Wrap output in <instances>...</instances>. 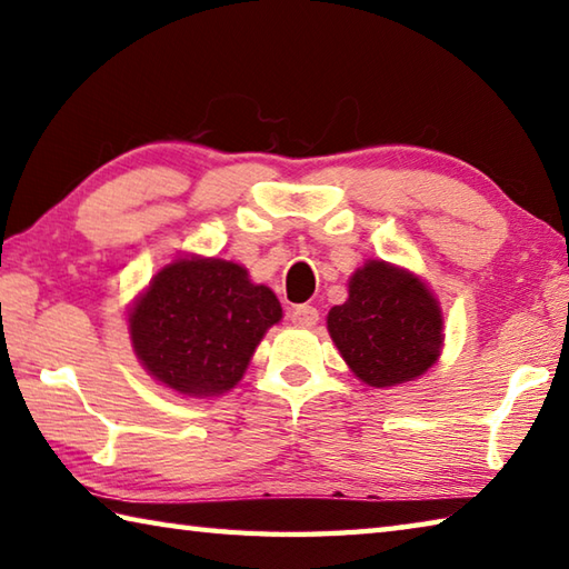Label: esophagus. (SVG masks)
<instances>
[{"label": "esophagus", "mask_w": 569, "mask_h": 569, "mask_svg": "<svg viewBox=\"0 0 569 569\" xmlns=\"http://www.w3.org/2000/svg\"><path fill=\"white\" fill-rule=\"evenodd\" d=\"M288 320H291L296 328H310L318 322V310L313 306H291L288 308Z\"/></svg>", "instance_id": "obj_1"}]
</instances>
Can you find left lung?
Masks as SVG:
<instances>
[{
    "label": "left lung",
    "mask_w": 569,
    "mask_h": 569,
    "mask_svg": "<svg viewBox=\"0 0 569 569\" xmlns=\"http://www.w3.org/2000/svg\"><path fill=\"white\" fill-rule=\"evenodd\" d=\"M328 330L365 385L395 387L437 362L441 310L417 276L370 261L350 278V298L328 313Z\"/></svg>",
    "instance_id": "left-lung-1"
}]
</instances>
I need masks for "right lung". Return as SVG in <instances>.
Returning a JSON list of instances; mask_svg holds the SVG:
<instances>
[{
	"instance_id": "right-lung-1",
	"label": "right lung",
	"mask_w": 569,
	"mask_h": 569,
	"mask_svg": "<svg viewBox=\"0 0 569 569\" xmlns=\"http://www.w3.org/2000/svg\"><path fill=\"white\" fill-rule=\"evenodd\" d=\"M281 303L247 269L221 259H177L152 278L128 318L132 348L154 380L189 397L237 385Z\"/></svg>"
}]
</instances>
